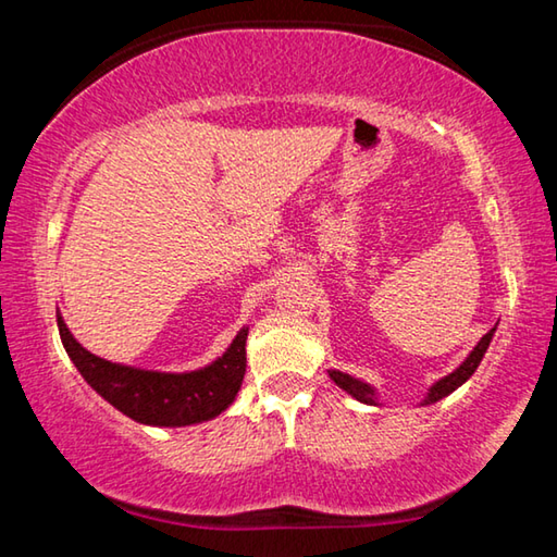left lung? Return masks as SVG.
I'll return each instance as SVG.
<instances>
[{"label": "left lung", "mask_w": 557, "mask_h": 557, "mask_svg": "<svg viewBox=\"0 0 557 557\" xmlns=\"http://www.w3.org/2000/svg\"><path fill=\"white\" fill-rule=\"evenodd\" d=\"M494 332H496V329H492V332H486V334L482 336V342H479V344L474 346V351H471V354L467 356V361L461 363L457 371H451L449 375H445V379H440L435 385H432L430 393H428V398L422 400V405H430V403L442 400V398H445V395H449L451 391H457L461 383L471 379V373H474L476 366L482 363V358H484V354H486L488 344H492ZM329 375H332V381L338 385V388H344L348 395H354L356 400H361V403H366V405H375V403H379V398H375V393H373V388H371L369 383L358 381V379H354V375L342 373V371H329Z\"/></svg>", "instance_id": "left-lung-1"}]
</instances>
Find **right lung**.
Wrapping results in <instances>:
<instances>
[{
  "instance_id": "right-lung-1",
  "label": "right lung",
  "mask_w": 557,
  "mask_h": 557,
  "mask_svg": "<svg viewBox=\"0 0 557 557\" xmlns=\"http://www.w3.org/2000/svg\"><path fill=\"white\" fill-rule=\"evenodd\" d=\"M59 334L75 369L110 405L143 425L182 428L211 420L235 400L245 375L243 326L219 361L191 373H157L110 363L75 342L59 314Z\"/></svg>"
}]
</instances>
